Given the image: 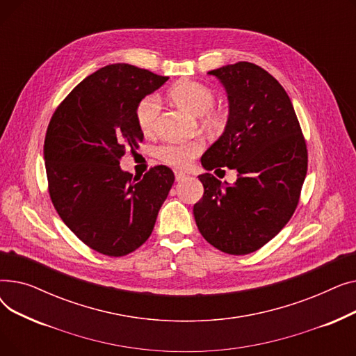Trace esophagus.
Masks as SVG:
<instances>
[{
	"label": "esophagus",
	"instance_id": "1",
	"mask_svg": "<svg viewBox=\"0 0 356 356\" xmlns=\"http://www.w3.org/2000/svg\"><path fill=\"white\" fill-rule=\"evenodd\" d=\"M175 176H176V181H181V180L188 177V175L183 173V172H175Z\"/></svg>",
	"mask_w": 356,
	"mask_h": 356
}]
</instances>
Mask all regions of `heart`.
<instances>
[{"instance_id":"b5f03b06","label":"heart","mask_w":356,"mask_h":356,"mask_svg":"<svg viewBox=\"0 0 356 356\" xmlns=\"http://www.w3.org/2000/svg\"><path fill=\"white\" fill-rule=\"evenodd\" d=\"M170 98L181 108L188 109L195 115H203L208 122H218L220 112L213 106L215 92L200 82L180 81L170 89ZM161 111V101L156 93L144 97L136 108V120L140 129L145 134H152L157 128ZM204 144L202 140L192 141H170L157 148L159 159L175 167L188 165L199 153Z\"/></svg>"}]
</instances>
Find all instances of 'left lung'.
I'll use <instances>...</instances> for the list:
<instances>
[{"instance_id":"1","label":"left lung","mask_w":356,"mask_h":356,"mask_svg":"<svg viewBox=\"0 0 356 356\" xmlns=\"http://www.w3.org/2000/svg\"><path fill=\"white\" fill-rule=\"evenodd\" d=\"M208 73L225 86L229 115L200 161L208 172L232 168L238 179L223 184L200 175L204 192L193 215L211 245L245 255L264 247L293 216L307 173L306 141L287 92L267 70L238 62Z\"/></svg>"}]
</instances>
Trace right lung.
I'll return each instance as SVG.
<instances>
[{
	"label": "right lung",
	"instance_id": "add662e5",
	"mask_svg": "<svg viewBox=\"0 0 356 356\" xmlns=\"http://www.w3.org/2000/svg\"><path fill=\"white\" fill-rule=\"evenodd\" d=\"M168 78L127 63L89 74L56 108L44 138L49 195L66 227L104 255L122 257L152 235L175 181L167 165L140 179L120 160L144 134L136 108Z\"/></svg>",
	"mask_w": 356,
	"mask_h": 356
}]
</instances>
